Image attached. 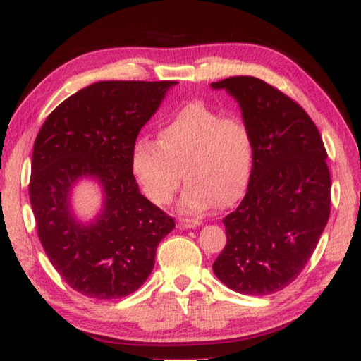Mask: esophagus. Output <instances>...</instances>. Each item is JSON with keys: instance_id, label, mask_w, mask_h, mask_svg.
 I'll return each instance as SVG.
<instances>
[{"instance_id": "1", "label": "esophagus", "mask_w": 361, "mask_h": 361, "mask_svg": "<svg viewBox=\"0 0 361 361\" xmlns=\"http://www.w3.org/2000/svg\"><path fill=\"white\" fill-rule=\"evenodd\" d=\"M200 219H189V218H180L178 219V228L180 229H192L200 226Z\"/></svg>"}]
</instances>
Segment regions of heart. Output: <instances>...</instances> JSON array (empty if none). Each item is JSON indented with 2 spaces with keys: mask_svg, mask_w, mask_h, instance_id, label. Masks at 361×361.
Wrapping results in <instances>:
<instances>
[{
  "mask_svg": "<svg viewBox=\"0 0 361 361\" xmlns=\"http://www.w3.org/2000/svg\"><path fill=\"white\" fill-rule=\"evenodd\" d=\"M255 140L248 122L204 103H188L159 129V142L133 143L132 172L152 204L172 202L183 175L189 181L180 209L204 213L239 200L253 169Z\"/></svg>",
  "mask_w": 361,
  "mask_h": 361,
  "instance_id": "heart-1",
  "label": "heart"
}]
</instances>
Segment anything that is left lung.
Instances as JSON below:
<instances>
[{
  "instance_id": "obj_1",
  "label": "left lung",
  "mask_w": 361,
  "mask_h": 361,
  "mask_svg": "<svg viewBox=\"0 0 361 361\" xmlns=\"http://www.w3.org/2000/svg\"><path fill=\"white\" fill-rule=\"evenodd\" d=\"M239 102L255 140L245 197L223 219L226 247L213 272L242 295L288 286L312 256L331 210V176L320 132L309 114L253 76L212 82Z\"/></svg>"
}]
</instances>
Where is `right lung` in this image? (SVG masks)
I'll list each match as a JSON object with an SVG mask.
<instances>
[{
    "label": "right lung",
    "mask_w": 361,
    "mask_h": 361,
    "mask_svg": "<svg viewBox=\"0 0 361 361\" xmlns=\"http://www.w3.org/2000/svg\"><path fill=\"white\" fill-rule=\"evenodd\" d=\"M176 81H100L47 116L35 140L28 194L49 261L73 290L97 299L132 295L154 267L175 221L140 194L130 154L142 127ZM81 178L101 183L104 205L90 224L69 205Z\"/></svg>",
    "instance_id": "right-lung-1"
}]
</instances>
